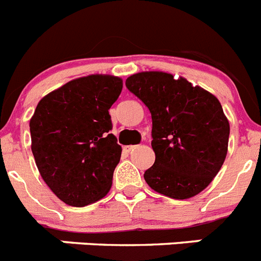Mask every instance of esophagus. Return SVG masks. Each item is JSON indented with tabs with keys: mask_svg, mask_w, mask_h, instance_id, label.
Returning a JSON list of instances; mask_svg holds the SVG:
<instances>
[{
	"mask_svg": "<svg viewBox=\"0 0 261 261\" xmlns=\"http://www.w3.org/2000/svg\"><path fill=\"white\" fill-rule=\"evenodd\" d=\"M136 145H128V146H125V150L128 151V153H130V151H133L136 149Z\"/></svg>",
	"mask_w": 261,
	"mask_h": 261,
	"instance_id": "obj_1",
	"label": "esophagus"
}]
</instances>
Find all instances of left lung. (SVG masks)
<instances>
[{
  "label": "left lung",
  "mask_w": 261,
  "mask_h": 261,
  "mask_svg": "<svg viewBox=\"0 0 261 261\" xmlns=\"http://www.w3.org/2000/svg\"><path fill=\"white\" fill-rule=\"evenodd\" d=\"M125 85L149 108L153 120L155 162L145 171V181L175 200L199 195L227 155L230 124L220 100L166 71L136 73Z\"/></svg>",
  "instance_id": "1"
}]
</instances>
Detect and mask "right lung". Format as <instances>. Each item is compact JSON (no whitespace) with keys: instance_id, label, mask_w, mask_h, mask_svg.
<instances>
[{"instance_id":"right-lung-1","label":"right lung","mask_w":261,"mask_h":261,"mask_svg":"<svg viewBox=\"0 0 261 261\" xmlns=\"http://www.w3.org/2000/svg\"><path fill=\"white\" fill-rule=\"evenodd\" d=\"M121 90L116 75L75 78L43 96L30 120L39 172L70 206H86L110 192L121 146L110 133L108 110Z\"/></svg>"}]
</instances>
